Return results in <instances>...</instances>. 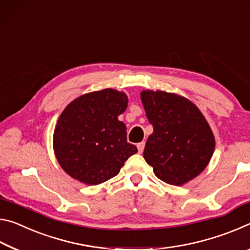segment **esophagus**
<instances>
[{"label":"esophagus","mask_w":250,"mask_h":250,"mask_svg":"<svg viewBox=\"0 0 250 250\" xmlns=\"http://www.w3.org/2000/svg\"><path fill=\"white\" fill-rule=\"evenodd\" d=\"M144 147H145V142H141L137 144V148H138V153H143V150H144Z\"/></svg>","instance_id":"obj_1"}]
</instances>
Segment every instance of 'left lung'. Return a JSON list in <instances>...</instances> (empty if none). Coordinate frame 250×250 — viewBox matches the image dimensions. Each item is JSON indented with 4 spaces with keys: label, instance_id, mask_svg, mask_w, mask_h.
<instances>
[{
    "label": "left lung",
    "instance_id": "obj_1",
    "mask_svg": "<svg viewBox=\"0 0 250 250\" xmlns=\"http://www.w3.org/2000/svg\"><path fill=\"white\" fill-rule=\"evenodd\" d=\"M141 98L154 128L145 161L161 181L184 185L206 168L215 149L214 134L197 106L185 97L143 91Z\"/></svg>",
    "mask_w": 250,
    "mask_h": 250
}]
</instances>
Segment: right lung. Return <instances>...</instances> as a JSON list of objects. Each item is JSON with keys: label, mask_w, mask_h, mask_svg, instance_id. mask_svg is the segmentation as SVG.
<instances>
[{"label": "right lung", "mask_w": 250, "mask_h": 250, "mask_svg": "<svg viewBox=\"0 0 250 250\" xmlns=\"http://www.w3.org/2000/svg\"><path fill=\"white\" fill-rule=\"evenodd\" d=\"M125 93L105 88L69 103L57 121L53 146L66 173L86 185L108 181L137 153L118 116L127 108Z\"/></svg>", "instance_id": "add662e5"}]
</instances>
